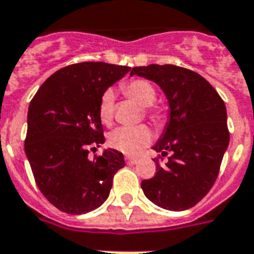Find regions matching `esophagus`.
<instances>
[{"label":"esophagus","mask_w":254,"mask_h":254,"mask_svg":"<svg viewBox=\"0 0 254 254\" xmlns=\"http://www.w3.org/2000/svg\"><path fill=\"white\" fill-rule=\"evenodd\" d=\"M126 162H127V163H131V165H136V163H138V158L127 156V158H126Z\"/></svg>","instance_id":"34e87169"}]
</instances>
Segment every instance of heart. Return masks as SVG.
Wrapping results in <instances>:
<instances>
[{
    "label": "heart",
    "instance_id": "heart-1",
    "mask_svg": "<svg viewBox=\"0 0 254 254\" xmlns=\"http://www.w3.org/2000/svg\"><path fill=\"white\" fill-rule=\"evenodd\" d=\"M123 92L126 96L138 103L142 107H150L155 103L156 91L151 83L147 80L136 79L131 80L123 85ZM114 92L111 89H107L103 93L99 102V118L103 125L110 126L114 119ZM151 116L158 118V112L150 111ZM152 140L151 129L147 126H136V127H119L110 135V144L115 150L135 155L148 146Z\"/></svg>",
    "mask_w": 254,
    "mask_h": 254
}]
</instances>
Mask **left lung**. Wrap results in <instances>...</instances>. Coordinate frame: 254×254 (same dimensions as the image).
Masks as SVG:
<instances>
[{"instance_id": "8db88e82", "label": "left lung", "mask_w": 254, "mask_h": 254, "mask_svg": "<svg viewBox=\"0 0 254 254\" xmlns=\"http://www.w3.org/2000/svg\"><path fill=\"white\" fill-rule=\"evenodd\" d=\"M158 84L169 103V122L152 150L170 156L156 162V174L142 181L144 195L166 210L197 205L214 185L229 146L224 100L197 72L182 66H134L129 76Z\"/></svg>"}]
</instances>
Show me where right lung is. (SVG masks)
<instances>
[{
    "label": "right lung",
    "mask_w": 254,
    "mask_h": 254,
    "mask_svg": "<svg viewBox=\"0 0 254 254\" xmlns=\"http://www.w3.org/2000/svg\"><path fill=\"white\" fill-rule=\"evenodd\" d=\"M129 66L79 63L48 77L28 110L25 154L44 197L68 214H85L106 202L112 179L125 167L123 154L106 148L89 158V147L106 142L99 102ZM92 148V150H93Z\"/></svg>",
    "instance_id": "add662e5"
}]
</instances>
